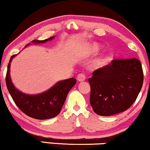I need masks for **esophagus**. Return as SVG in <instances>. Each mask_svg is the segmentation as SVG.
<instances>
[{
	"label": "esophagus",
	"mask_w": 150,
	"mask_h": 150,
	"mask_svg": "<svg viewBox=\"0 0 150 150\" xmlns=\"http://www.w3.org/2000/svg\"><path fill=\"white\" fill-rule=\"evenodd\" d=\"M77 79L79 82H82V81L85 80V75L84 73H80L77 76Z\"/></svg>",
	"instance_id": "34e87169"
}]
</instances>
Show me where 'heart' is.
<instances>
[{"mask_svg": "<svg viewBox=\"0 0 150 150\" xmlns=\"http://www.w3.org/2000/svg\"><path fill=\"white\" fill-rule=\"evenodd\" d=\"M99 45H97V44H93V45H91L90 46H89V47L87 48V51H86V53H87V55L94 54V53H96L98 51H99ZM105 61H106V59H104V58L99 59V61H97V65H103L105 63Z\"/></svg>", "mask_w": 150, "mask_h": 150, "instance_id": "b5f03b06", "label": "heart"}]
</instances>
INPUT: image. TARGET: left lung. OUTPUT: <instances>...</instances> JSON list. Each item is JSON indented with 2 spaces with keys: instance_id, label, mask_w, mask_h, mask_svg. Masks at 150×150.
Returning a JSON list of instances; mask_svg holds the SVG:
<instances>
[{
  "instance_id": "1",
  "label": "left lung",
  "mask_w": 150,
  "mask_h": 150,
  "mask_svg": "<svg viewBox=\"0 0 150 150\" xmlns=\"http://www.w3.org/2000/svg\"><path fill=\"white\" fill-rule=\"evenodd\" d=\"M90 84V104L103 116L123 112L135 102L143 84V70L136 58L114 59L94 70Z\"/></svg>"
}]
</instances>
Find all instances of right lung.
<instances>
[{
    "instance_id": "right-lung-1",
    "label": "right lung",
    "mask_w": 150,
    "mask_h": 150,
    "mask_svg": "<svg viewBox=\"0 0 150 150\" xmlns=\"http://www.w3.org/2000/svg\"><path fill=\"white\" fill-rule=\"evenodd\" d=\"M54 37L45 40H34L33 43H45L53 39ZM28 44L27 45H29ZM15 55L10 58L8 65L6 82L7 88L18 107L27 116L36 119L44 120L56 116L61 111L69 91L76 83L74 77L58 82L46 92L36 95H29L18 90L13 85L10 79V66L12 59Z\"/></svg>"
}]
</instances>
